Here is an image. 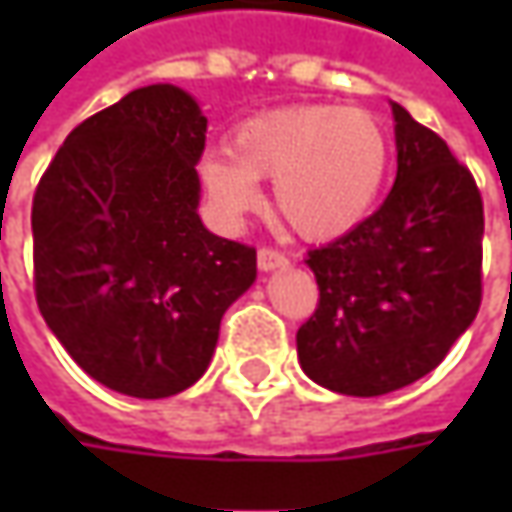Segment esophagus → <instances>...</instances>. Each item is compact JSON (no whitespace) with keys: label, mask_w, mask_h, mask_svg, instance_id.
<instances>
[{"label":"esophagus","mask_w":512,"mask_h":512,"mask_svg":"<svg viewBox=\"0 0 512 512\" xmlns=\"http://www.w3.org/2000/svg\"><path fill=\"white\" fill-rule=\"evenodd\" d=\"M256 262H259V270H282L287 267V256L282 250H276V247H259V253H256Z\"/></svg>","instance_id":"esophagus-1"}]
</instances>
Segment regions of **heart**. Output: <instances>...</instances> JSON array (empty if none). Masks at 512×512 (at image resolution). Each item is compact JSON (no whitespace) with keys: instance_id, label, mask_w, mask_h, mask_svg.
Masks as SVG:
<instances>
[{"instance_id":"obj_1","label":"heart","mask_w":512,"mask_h":512,"mask_svg":"<svg viewBox=\"0 0 512 512\" xmlns=\"http://www.w3.org/2000/svg\"><path fill=\"white\" fill-rule=\"evenodd\" d=\"M230 150L199 162L207 199L222 219L262 205L259 179L273 182L276 210L305 239H336L362 222L382 193L390 142L362 108L302 105L262 113L236 130Z\"/></svg>"}]
</instances>
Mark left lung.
<instances>
[{
  "label": "left lung",
  "instance_id": "1",
  "mask_svg": "<svg viewBox=\"0 0 512 512\" xmlns=\"http://www.w3.org/2000/svg\"><path fill=\"white\" fill-rule=\"evenodd\" d=\"M396 182L382 207L307 253L319 305L299 364L344 396H384L439 367L482 305V193L439 133L393 102Z\"/></svg>",
  "mask_w": 512,
  "mask_h": 512
}]
</instances>
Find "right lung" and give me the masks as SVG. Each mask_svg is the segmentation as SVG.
<instances>
[{"label":"right lung","instance_id":"right-lung-1","mask_svg":"<svg viewBox=\"0 0 512 512\" xmlns=\"http://www.w3.org/2000/svg\"><path fill=\"white\" fill-rule=\"evenodd\" d=\"M205 133L182 88L130 90L70 130L33 196L36 305L70 359L125 396L199 382L256 282V250L196 213Z\"/></svg>","mask_w":512,"mask_h":512}]
</instances>
